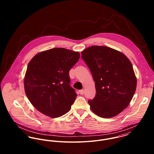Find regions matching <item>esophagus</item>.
Here are the masks:
<instances>
[{
  "mask_svg": "<svg viewBox=\"0 0 154 154\" xmlns=\"http://www.w3.org/2000/svg\"><path fill=\"white\" fill-rule=\"evenodd\" d=\"M79 92L81 95H83L84 94V90L83 89H81V90H79Z\"/></svg>",
  "mask_w": 154,
  "mask_h": 154,
  "instance_id": "1",
  "label": "esophagus"
}]
</instances>
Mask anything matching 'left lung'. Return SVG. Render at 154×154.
I'll use <instances>...</instances> for the list:
<instances>
[{"mask_svg":"<svg viewBox=\"0 0 154 154\" xmlns=\"http://www.w3.org/2000/svg\"><path fill=\"white\" fill-rule=\"evenodd\" d=\"M95 81L91 110L103 118L113 117L127 108L137 81L132 63L122 52L106 46L89 47L81 52Z\"/></svg>","mask_w":154,"mask_h":154,"instance_id":"8db88e82","label":"left lung"}]
</instances>
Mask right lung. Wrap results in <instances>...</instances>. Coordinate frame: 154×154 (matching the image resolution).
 <instances>
[{"label":"right lung","mask_w":154,"mask_h":154,"mask_svg":"<svg viewBox=\"0 0 154 154\" xmlns=\"http://www.w3.org/2000/svg\"><path fill=\"white\" fill-rule=\"evenodd\" d=\"M79 57L78 51L54 48L38 53L30 60L24 89L37 110L52 118L70 110L77 94L70 85L69 73Z\"/></svg>","instance_id":"1"}]
</instances>
